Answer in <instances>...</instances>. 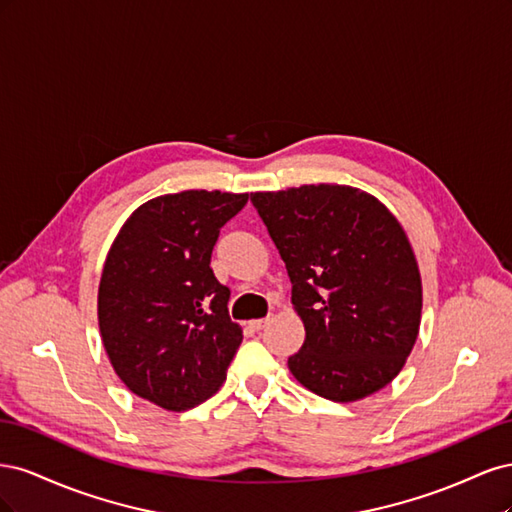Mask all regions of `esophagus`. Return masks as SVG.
Returning <instances> with one entry per match:
<instances>
[{
	"mask_svg": "<svg viewBox=\"0 0 512 512\" xmlns=\"http://www.w3.org/2000/svg\"><path fill=\"white\" fill-rule=\"evenodd\" d=\"M269 324V318H260V320H252L250 322V327L254 329V331H262Z\"/></svg>",
	"mask_w": 512,
	"mask_h": 512,
	"instance_id": "34e87169",
	"label": "esophagus"
}]
</instances>
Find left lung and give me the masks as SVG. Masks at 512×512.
Masks as SVG:
<instances>
[{
  "label": "left lung",
  "instance_id": "1",
  "mask_svg": "<svg viewBox=\"0 0 512 512\" xmlns=\"http://www.w3.org/2000/svg\"><path fill=\"white\" fill-rule=\"evenodd\" d=\"M286 262L305 344L288 359L312 393L363 399L404 367L421 324V275L404 228L346 185L250 194Z\"/></svg>",
  "mask_w": 512,
  "mask_h": 512
}]
</instances>
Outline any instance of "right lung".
<instances>
[{
  "mask_svg": "<svg viewBox=\"0 0 512 512\" xmlns=\"http://www.w3.org/2000/svg\"><path fill=\"white\" fill-rule=\"evenodd\" d=\"M245 203L247 194L218 190L158 196L130 215L106 256L98 292L106 354L121 382L160 408L203 404L241 344L211 252Z\"/></svg>",
  "mask_w": 512,
  "mask_h": 512,
  "instance_id": "1",
  "label": "right lung"
}]
</instances>
